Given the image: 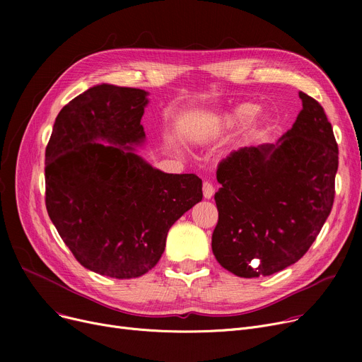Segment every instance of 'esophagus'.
Segmentation results:
<instances>
[{
  "instance_id": "obj_1",
  "label": "esophagus",
  "mask_w": 362,
  "mask_h": 362,
  "mask_svg": "<svg viewBox=\"0 0 362 362\" xmlns=\"http://www.w3.org/2000/svg\"><path fill=\"white\" fill-rule=\"evenodd\" d=\"M202 191H204V198H205V199H210V198H213V195H214V192H216V189H214V186H213L210 182H204Z\"/></svg>"
}]
</instances>
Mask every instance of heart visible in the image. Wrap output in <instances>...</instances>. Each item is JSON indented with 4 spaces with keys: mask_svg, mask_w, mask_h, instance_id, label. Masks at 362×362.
<instances>
[{
    "mask_svg": "<svg viewBox=\"0 0 362 362\" xmlns=\"http://www.w3.org/2000/svg\"><path fill=\"white\" fill-rule=\"evenodd\" d=\"M255 112V107L252 104H243L238 107L229 117L226 119V124H233V123H240L248 120L252 114Z\"/></svg>",
    "mask_w": 362,
    "mask_h": 362,
    "instance_id": "heart-1",
    "label": "heart"
}]
</instances>
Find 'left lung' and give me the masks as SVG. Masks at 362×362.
I'll return each mask as SVG.
<instances>
[{
	"label": "left lung",
	"mask_w": 362,
	"mask_h": 362,
	"mask_svg": "<svg viewBox=\"0 0 362 362\" xmlns=\"http://www.w3.org/2000/svg\"><path fill=\"white\" fill-rule=\"evenodd\" d=\"M302 110L276 145L245 146L220 161L213 252L239 277L270 276L307 254L334 201L339 148L325 108Z\"/></svg>",
	"instance_id": "8db88e82"
}]
</instances>
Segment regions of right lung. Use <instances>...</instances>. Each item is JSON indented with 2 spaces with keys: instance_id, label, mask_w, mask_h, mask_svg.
I'll use <instances>...</instances> for the list:
<instances>
[{
  "instance_id": "right-lung-1",
  "label": "right lung",
  "mask_w": 362,
  "mask_h": 362,
  "mask_svg": "<svg viewBox=\"0 0 362 362\" xmlns=\"http://www.w3.org/2000/svg\"><path fill=\"white\" fill-rule=\"evenodd\" d=\"M146 104L142 89L93 86L63 107L45 149L51 221L85 269L114 279L154 267L170 227L202 199L197 175L163 173L132 151Z\"/></svg>"
}]
</instances>
